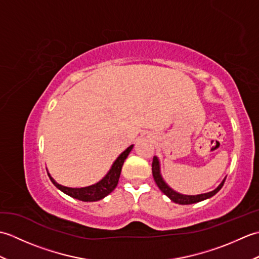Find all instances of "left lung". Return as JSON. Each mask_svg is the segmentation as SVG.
<instances>
[{"mask_svg":"<svg viewBox=\"0 0 259 259\" xmlns=\"http://www.w3.org/2000/svg\"><path fill=\"white\" fill-rule=\"evenodd\" d=\"M152 176H153V179H155V181H156L157 186L159 187V189H160L167 197H169L174 202L179 203V205H190V203H196V202H199V201H202L205 199H208V198H210L213 195H216L217 192L222 189L225 180H226V178H225L222 181V184L219 185L216 189L212 190V191L206 192V194H200V195H195V196L179 194V192L175 191L174 189L170 188V187L166 183H164V180L161 177V174H160V163H159V160H158L157 157H153Z\"/></svg>","mask_w":259,"mask_h":259,"instance_id":"1","label":"left lung"}]
</instances>
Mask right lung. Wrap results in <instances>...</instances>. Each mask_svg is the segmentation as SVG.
<instances>
[{"label": "right lung", "instance_id": "right-lung-1", "mask_svg": "<svg viewBox=\"0 0 259 259\" xmlns=\"http://www.w3.org/2000/svg\"><path fill=\"white\" fill-rule=\"evenodd\" d=\"M133 148H134V145H131L130 147L126 148V149L121 153L117 159H115V161L111 166V169L109 170L108 174L104 176L99 183L88 186V187H83V188H70V187H64L62 185L58 184L57 181L51 177L50 174L48 175L49 177H50L53 185L56 186L58 189L64 192L65 195L82 201H98L100 199H103L104 197L108 196L110 192H112L115 187H117L120 174H121V168H122L123 162L126 159V157H128L130 151L133 150Z\"/></svg>", "mask_w": 259, "mask_h": 259}]
</instances>
